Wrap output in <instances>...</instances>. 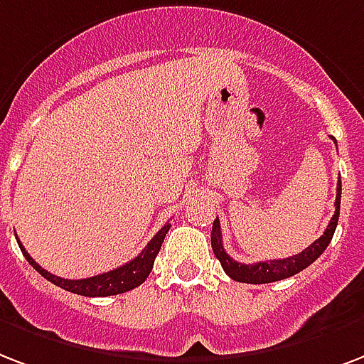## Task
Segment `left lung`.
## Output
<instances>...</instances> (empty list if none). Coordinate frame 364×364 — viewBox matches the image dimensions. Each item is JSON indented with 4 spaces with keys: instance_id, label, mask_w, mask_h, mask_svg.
I'll return each mask as SVG.
<instances>
[{
    "instance_id": "obj_1",
    "label": "left lung",
    "mask_w": 364,
    "mask_h": 364,
    "mask_svg": "<svg viewBox=\"0 0 364 364\" xmlns=\"http://www.w3.org/2000/svg\"><path fill=\"white\" fill-rule=\"evenodd\" d=\"M340 198H342V181H338L336 188V202H334V215L330 219L326 231L321 235V237L307 248L301 252V254H296L292 257H284V259H271V262H257L252 263V265H246V263L235 262L232 257H229V254L223 248V240H221V225H219V219L215 218L212 227V250L215 257L221 263V267L225 271L232 281L237 282H246V284H267V282H277L282 281V279H288V277H294L298 274L299 271H304L305 267H309L315 259H317L321 254H323L326 246L330 244L332 237H334V231H336L338 218H340Z\"/></svg>"
}]
</instances>
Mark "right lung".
<instances>
[{
	"mask_svg": "<svg viewBox=\"0 0 364 364\" xmlns=\"http://www.w3.org/2000/svg\"><path fill=\"white\" fill-rule=\"evenodd\" d=\"M170 223L160 229V231L151 238V242L146 244L145 250L139 254L137 257H133L132 262H127L126 265H122L118 269H112L108 273L95 274V277H90V279H80V281H70V279H60L57 274L49 273L43 267H40L38 263L30 257L24 246L21 244V240H16L18 246H21L22 254L28 259V263L38 271V273L47 279L53 284L65 288L72 294H80V296H87V298H107V296H116V294H124L127 290H133L137 288L139 284H143L146 281V277L151 274L152 265H154V259H156L158 252L162 248L164 238H166V232L170 231Z\"/></svg>",
	"mask_w": 364,
	"mask_h": 364,
	"instance_id": "obj_1",
	"label": "right lung"
}]
</instances>
